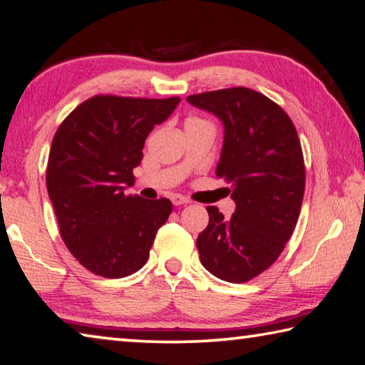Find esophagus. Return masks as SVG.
Here are the masks:
<instances>
[{
  "instance_id": "34e87169",
  "label": "esophagus",
  "mask_w": 365,
  "mask_h": 365,
  "mask_svg": "<svg viewBox=\"0 0 365 365\" xmlns=\"http://www.w3.org/2000/svg\"><path fill=\"white\" fill-rule=\"evenodd\" d=\"M171 202H173L175 206H182V205H189L190 203L189 198H185L182 195H178V194L171 195Z\"/></svg>"
}]
</instances>
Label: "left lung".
I'll return each mask as SVG.
<instances>
[{
    "label": "left lung",
    "instance_id": "8db88e82",
    "mask_svg": "<svg viewBox=\"0 0 365 365\" xmlns=\"http://www.w3.org/2000/svg\"><path fill=\"white\" fill-rule=\"evenodd\" d=\"M190 105L224 123L216 176L232 184L235 212L206 206L210 222L197 238L202 265L229 283H246L283 252L300 215L305 163L289 115L246 87L189 95Z\"/></svg>",
    "mask_w": 365,
    "mask_h": 365
}]
</instances>
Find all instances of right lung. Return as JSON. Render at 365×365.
Returning <instances> with one entry per match:
<instances>
[{
	"label": "right lung",
	"instance_id": "add662e5",
	"mask_svg": "<svg viewBox=\"0 0 365 365\" xmlns=\"http://www.w3.org/2000/svg\"><path fill=\"white\" fill-rule=\"evenodd\" d=\"M180 100L95 95L55 132L46 184L60 237L78 262L98 277L138 272L173 211L168 198L146 200L123 189L135 181L148 135Z\"/></svg>",
	"mask_w": 365,
	"mask_h": 365
}]
</instances>
